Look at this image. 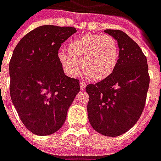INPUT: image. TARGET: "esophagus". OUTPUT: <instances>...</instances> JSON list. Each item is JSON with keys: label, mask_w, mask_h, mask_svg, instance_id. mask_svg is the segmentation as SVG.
Wrapping results in <instances>:
<instances>
[{"label": "esophagus", "mask_w": 161, "mask_h": 161, "mask_svg": "<svg viewBox=\"0 0 161 161\" xmlns=\"http://www.w3.org/2000/svg\"><path fill=\"white\" fill-rule=\"evenodd\" d=\"M86 87V84H84V82H80V90L81 91H84Z\"/></svg>", "instance_id": "34e87169"}]
</instances>
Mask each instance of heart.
I'll return each instance as SVG.
<instances>
[{
  "instance_id": "obj_1",
  "label": "heart",
  "mask_w": 161,
  "mask_h": 161,
  "mask_svg": "<svg viewBox=\"0 0 161 161\" xmlns=\"http://www.w3.org/2000/svg\"><path fill=\"white\" fill-rule=\"evenodd\" d=\"M68 53L60 51L58 60L64 72L76 77L82 70L89 79L102 81L114 72L119 58L117 41L110 35L88 33L72 40Z\"/></svg>"
}]
</instances>
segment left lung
<instances>
[{
  "label": "left lung",
  "instance_id": "1",
  "mask_svg": "<svg viewBox=\"0 0 161 161\" xmlns=\"http://www.w3.org/2000/svg\"><path fill=\"white\" fill-rule=\"evenodd\" d=\"M117 41L119 59L108 78L89 84L88 118L105 136H119L137 122L145 106L149 86L147 58L140 46L120 30H105Z\"/></svg>",
  "mask_w": 161,
  "mask_h": 161
}]
</instances>
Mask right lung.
Instances as JSON below:
<instances>
[{
  "instance_id": "obj_1",
  "label": "right lung",
  "mask_w": 161,
  "mask_h": 161,
  "mask_svg": "<svg viewBox=\"0 0 161 161\" xmlns=\"http://www.w3.org/2000/svg\"><path fill=\"white\" fill-rule=\"evenodd\" d=\"M76 32L71 26H39L14 50L9 63L11 100L34 135H52L61 128L80 91L79 80L67 77L58 60L61 44Z\"/></svg>"
}]
</instances>
